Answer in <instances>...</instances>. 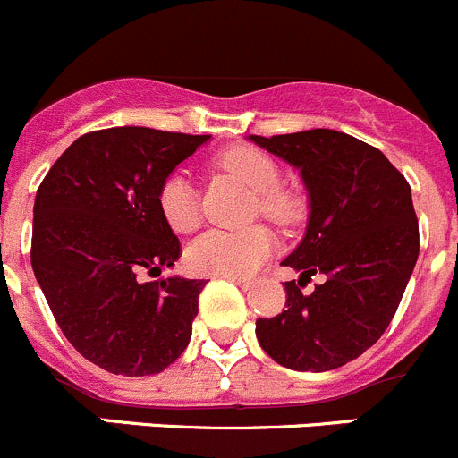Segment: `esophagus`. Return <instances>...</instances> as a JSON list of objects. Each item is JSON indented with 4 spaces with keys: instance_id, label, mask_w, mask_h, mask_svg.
I'll use <instances>...</instances> for the list:
<instances>
[{
    "instance_id": "34e87169",
    "label": "esophagus",
    "mask_w": 458,
    "mask_h": 458,
    "mask_svg": "<svg viewBox=\"0 0 458 458\" xmlns=\"http://www.w3.org/2000/svg\"><path fill=\"white\" fill-rule=\"evenodd\" d=\"M225 278L231 280V283H233V284H238L240 289H249V287H251V280L242 278V276H225Z\"/></svg>"
}]
</instances>
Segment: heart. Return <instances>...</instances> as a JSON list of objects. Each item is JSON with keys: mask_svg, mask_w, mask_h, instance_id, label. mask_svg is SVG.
Masks as SVG:
<instances>
[{"mask_svg": "<svg viewBox=\"0 0 458 458\" xmlns=\"http://www.w3.org/2000/svg\"><path fill=\"white\" fill-rule=\"evenodd\" d=\"M216 165L238 178L256 193V209L262 218L276 225H289L301 214V200L292 191L280 189L278 165L267 153L251 147H238L223 153ZM157 205L169 227L178 233L193 231L200 223V198L191 175L175 171L162 182ZM274 238L265 227L242 231L207 229L187 247V265L196 274L249 276L269 258Z\"/></svg>", "mask_w": 458, "mask_h": 458, "instance_id": "b5f03b06", "label": "heart"}]
</instances>
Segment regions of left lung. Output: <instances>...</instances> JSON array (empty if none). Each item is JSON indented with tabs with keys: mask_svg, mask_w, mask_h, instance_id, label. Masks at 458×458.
Returning a JSON list of instances; mask_svg holds the SVG:
<instances>
[{
	"mask_svg": "<svg viewBox=\"0 0 458 458\" xmlns=\"http://www.w3.org/2000/svg\"><path fill=\"white\" fill-rule=\"evenodd\" d=\"M298 169L310 200L301 244L283 260L298 271L284 310L256 320L262 350L296 372H329L359 359L392 323L419 258L411 189L378 148L332 129L249 135ZM323 273L311 294L302 279Z\"/></svg>",
	"mask_w": 458,
	"mask_h": 458,
	"instance_id": "left-lung-1",
	"label": "left lung"
}]
</instances>
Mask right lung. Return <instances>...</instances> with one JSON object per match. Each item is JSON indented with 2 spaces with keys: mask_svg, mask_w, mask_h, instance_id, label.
<instances>
[{
  "mask_svg": "<svg viewBox=\"0 0 458 458\" xmlns=\"http://www.w3.org/2000/svg\"><path fill=\"white\" fill-rule=\"evenodd\" d=\"M209 140L147 126L93 131L39 184L35 278L71 345L106 372L160 374L191 341L205 280L144 276L156 278L180 258L157 193Z\"/></svg>",
  "mask_w": 458,
  "mask_h": 458,
  "instance_id": "obj_1",
  "label": "right lung"
}]
</instances>
